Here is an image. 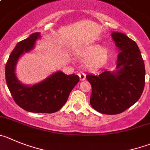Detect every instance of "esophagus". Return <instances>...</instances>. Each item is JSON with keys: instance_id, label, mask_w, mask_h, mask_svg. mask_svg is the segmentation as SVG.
I'll return each instance as SVG.
<instances>
[{"instance_id": "1", "label": "esophagus", "mask_w": 150, "mask_h": 150, "mask_svg": "<svg viewBox=\"0 0 150 150\" xmlns=\"http://www.w3.org/2000/svg\"><path fill=\"white\" fill-rule=\"evenodd\" d=\"M86 74L83 72H80L79 74V79H80L81 81H83L86 79Z\"/></svg>"}]
</instances>
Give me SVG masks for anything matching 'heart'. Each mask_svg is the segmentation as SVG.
Instances as JSON below:
<instances>
[{
  "mask_svg": "<svg viewBox=\"0 0 150 150\" xmlns=\"http://www.w3.org/2000/svg\"><path fill=\"white\" fill-rule=\"evenodd\" d=\"M80 59L84 60L85 65L91 71L99 69L107 62L109 53L106 48L100 45H91L85 47L77 53Z\"/></svg>",
  "mask_w": 150,
  "mask_h": 150,
  "instance_id": "b5f03b06",
  "label": "heart"
}]
</instances>
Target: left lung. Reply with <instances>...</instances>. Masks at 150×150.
Listing matches in <instances>:
<instances>
[{
    "mask_svg": "<svg viewBox=\"0 0 150 150\" xmlns=\"http://www.w3.org/2000/svg\"><path fill=\"white\" fill-rule=\"evenodd\" d=\"M112 37L120 51L117 71L86 76L92 87L90 104L105 115H117L130 108L139 100L145 86V66L137 44L121 33H112Z\"/></svg>",
    "mask_w": 150,
    "mask_h": 150,
    "instance_id": "obj_1",
    "label": "left lung"
}]
</instances>
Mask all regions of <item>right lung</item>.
Listing matches in <instances>:
<instances>
[{
    "mask_svg": "<svg viewBox=\"0 0 150 150\" xmlns=\"http://www.w3.org/2000/svg\"><path fill=\"white\" fill-rule=\"evenodd\" d=\"M39 38L40 33H35L16 45L6 64V82L12 98L21 108L34 113H54L67 102L79 77L74 74L67 75L57 71L34 86L21 84L15 73L16 63L23 53L33 49Z\"/></svg>",
    "mask_w": 150,
    "mask_h": 150,
    "instance_id": "right-lung-1",
    "label": "right lung"
}]
</instances>
